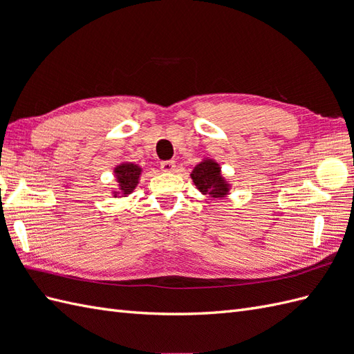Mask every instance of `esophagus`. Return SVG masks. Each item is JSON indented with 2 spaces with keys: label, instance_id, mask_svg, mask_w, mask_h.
Instances as JSON below:
<instances>
[{
  "label": "esophagus",
  "instance_id": "obj_1",
  "mask_svg": "<svg viewBox=\"0 0 354 354\" xmlns=\"http://www.w3.org/2000/svg\"><path fill=\"white\" fill-rule=\"evenodd\" d=\"M160 169H162L164 173H173L176 169V162L174 160H162V162H160Z\"/></svg>",
  "mask_w": 354,
  "mask_h": 354
}]
</instances>
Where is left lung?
Returning <instances> with one entry per match:
<instances>
[{"mask_svg":"<svg viewBox=\"0 0 354 354\" xmlns=\"http://www.w3.org/2000/svg\"><path fill=\"white\" fill-rule=\"evenodd\" d=\"M192 180L203 195L211 198H223L227 195L229 185L220 174V167L211 159L203 160L192 171Z\"/></svg>","mask_w":354,"mask_h":354,"instance_id":"1","label":"left lung"}]
</instances>
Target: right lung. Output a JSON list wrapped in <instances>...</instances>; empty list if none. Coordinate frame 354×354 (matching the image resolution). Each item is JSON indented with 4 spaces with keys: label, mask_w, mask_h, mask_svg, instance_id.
Segmentation results:
<instances>
[{
    "label": "right lung",
    "mask_w": 354,
    "mask_h": 354,
    "mask_svg": "<svg viewBox=\"0 0 354 354\" xmlns=\"http://www.w3.org/2000/svg\"><path fill=\"white\" fill-rule=\"evenodd\" d=\"M140 173H142V168L134 165V164L118 165L115 168V174H116L118 185H120V192H115V194L130 195L138 183V177H140Z\"/></svg>",
    "instance_id": "1"
}]
</instances>
